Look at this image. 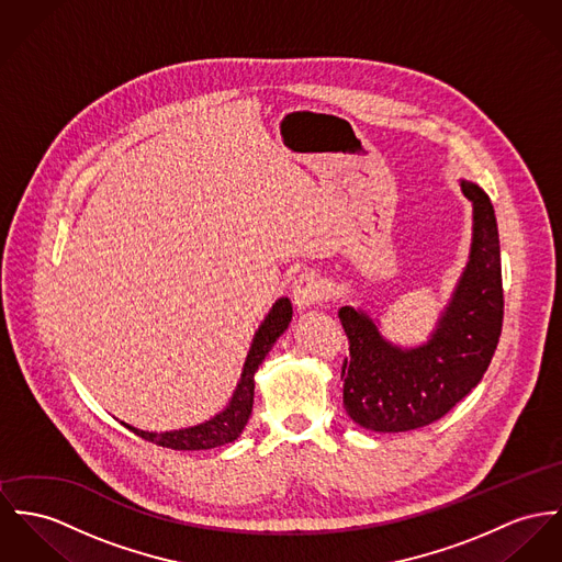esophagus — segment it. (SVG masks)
Returning <instances> with one entry per match:
<instances>
[{"label":"esophagus","mask_w":562,"mask_h":562,"mask_svg":"<svg viewBox=\"0 0 562 562\" xmlns=\"http://www.w3.org/2000/svg\"><path fill=\"white\" fill-rule=\"evenodd\" d=\"M323 295H325L323 282L314 273H303V276L295 280L293 302H295L300 310H305L310 305L323 302Z\"/></svg>","instance_id":"1"}]
</instances>
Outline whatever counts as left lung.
<instances>
[{
  "mask_svg": "<svg viewBox=\"0 0 562 562\" xmlns=\"http://www.w3.org/2000/svg\"><path fill=\"white\" fill-rule=\"evenodd\" d=\"M473 203V246L462 280L428 345H389L374 321L350 305L338 316L348 338L342 395L348 417L366 430L406 432L445 417L483 379L503 331L498 224L490 196L462 181Z\"/></svg>",
  "mask_w": 562,
  "mask_h": 562,
  "instance_id": "1",
  "label": "left lung"
}]
</instances>
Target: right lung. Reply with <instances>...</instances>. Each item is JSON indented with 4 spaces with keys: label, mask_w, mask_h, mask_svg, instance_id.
<instances>
[{
    "label": "right lung",
    "mask_w": 562,
    "mask_h": 562,
    "mask_svg": "<svg viewBox=\"0 0 562 562\" xmlns=\"http://www.w3.org/2000/svg\"><path fill=\"white\" fill-rule=\"evenodd\" d=\"M293 318V305L282 297L273 303L271 312L267 314V318L262 321V325L255 336L252 348L246 357V366L241 372V381L233 393V400L228 402V406L216 415L214 419L194 426V428H186V430H175V432H143L136 430L132 426H126L128 430L167 449H179V451H199V449H214L220 445L233 442L241 430L248 424V417L252 413V402H255V374L259 370L265 355L271 350L273 342L284 334V329L289 327Z\"/></svg>",
    "instance_id": "obj_1"
}]
</instances>
